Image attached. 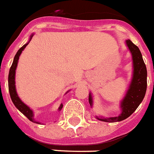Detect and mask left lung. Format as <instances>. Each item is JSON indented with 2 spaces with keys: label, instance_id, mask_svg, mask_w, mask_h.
<instances>
[{
  "label": "left lung",
  "instance_id": "obj_1",
  "mask_svg": "<svg viewBox=\"0 0 154 154\" xmlns=\"http://www.w3.org/2000/svg\"><path fill=\"white\" fill-rule=\"evenodd\" d=\"M125 43L132 55V77L128 89L119 103L121 113L116 117L95 116L96 119L100 121L115 123L127 119L137 110L145 98L147 89V69L143 60L142 55L138 47L135 45L130 39H127ZM89 103L90 106L93 107L94 100L91 92L89 94Z\"/></svg>",
  "mask_w": 154,
  "mask_h": 154
}]
</instances>
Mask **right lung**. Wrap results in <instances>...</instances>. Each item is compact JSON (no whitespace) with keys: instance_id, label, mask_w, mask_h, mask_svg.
Wrapping results in <instances>:
<instances>
[{"instance_id":"right-lung-1","label":"right lung","mask_w":154,"mask_h":154,"mask_svg":"<svg viewBox=\"0 0 154 154\" xmlns=\"http://www.w3.org/2000/svg\"><path fill=\"white\" fill-rule=\"evenodd\" d=\"M34 36V34L30 35V38H29V41L27 43L24 44L22 46V48L17 51V54L15 55L14 58V61H13V64H12L11 67H10V69H9V78H8V83H9V94H10V98L12 99V102L14 104V106L17 107V109H18L21 112H22L25 116H26L28 118V119H30V121L33 122V123H35V124H40V122L35 120V118H34V111L30 108V106H28L26 104L23 103L21 98H19V96L17 94V90H16V85H15V74H16V69H17V63H18V60H19V56H21L22 51L25 49V48L28 45V43H30V41L31 40V38ZM68 91V92H69ZM68 92H66V94ZM63 108V104H60V106H59L58 111H60L61 109Z\"/></svg>"}]
</instances>
